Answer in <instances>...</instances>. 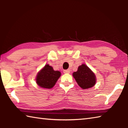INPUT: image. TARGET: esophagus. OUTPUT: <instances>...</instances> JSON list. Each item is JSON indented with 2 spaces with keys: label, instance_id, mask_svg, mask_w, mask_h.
<instances>
[{
  "label": "esophagus",
  "instance_id": "obj_1",
  "mask_svg": "<svg viewBox=\"0 0 128 128\" xmlns=\"http://www.w3.org/2000/svg\"><path fill=\"white\" fill-rule=\"evenodd\" d=\"M64 73H70V70H64Z\"/></svg>",
  "mask_w": 128,
  "mask_h": 128
}]
</instances>
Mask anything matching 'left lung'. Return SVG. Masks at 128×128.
<instances>
[{"label": "left lung", "instance_id": "1", "mask_svg": "<svg viewBox=\"0 0 128 128\" xmlns=\"http://www.w3.org/2000/svg\"><path fill=\"white\" fill-rule=\"evenodd\" d=\"M76 83L82 89L92 87L96 83V76L89 67L85 64L79 66L78 70L73 73Z\"/></svg>", "mask_w": 128, "mask_h": 128}]
</instances>
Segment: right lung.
Masks as SVG:
<instances>
[{"mask_svg": "<svg viewBox=\"0 0 128 128\" xmlns=\"http://www.w3.org/2000/svg\"><path fill=\"white\" fill-rule=\"evenodd\" d=\"M60 76V72L54 70L52 66L46 64L38 73L36 82L39 86L46 89H50L55 86Z\"/></svg>", "mask_w": 128, "mask_h": 128, "instance_id": "right-lung-1", "label": "right lung"}]
</instances>
